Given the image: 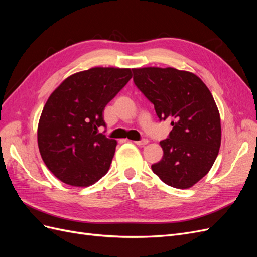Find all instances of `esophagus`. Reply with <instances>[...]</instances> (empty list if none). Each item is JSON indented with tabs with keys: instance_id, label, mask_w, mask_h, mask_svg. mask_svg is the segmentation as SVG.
I'll return each mask as SVG.
<instances>
[{
	"instance_id": "34e87169",
	"label": "esophagus",
	"mask_w": 257,
	"mask_h": 257,
	"mask_svg": "<svg viewBox=\"0 0 257 257\" xmlns=\"http://www.w3.org/2000/svg\"><path fill=\"white\" fill-rule=\"evenodd\" d=\"M133 143L138 146H145L149 143V141H148V139H142V141H137V142H133Z\"/></svg>"
}]
</instances>
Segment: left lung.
<instances>
[{
	"label": "left lung",
	"mask_w": 257,
	"mask_h": 257,
	"mask_svg": "<svg viewBox=\"0 0 257 257\" xmlns=\"http://www.w3.org/2000/svg\"><path fill=\"white\" fill-rule=\"evenodd\" d=\"M134 82L173 130L160 143L163 158L151 166L167 185L189 189L211 169L221 146V119L214 98L198 76L174 67L133 68Z\"/></svg>",
	"instance_id": "1"
}]
</instances>
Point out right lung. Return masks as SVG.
Instances as JSON below:
<instances>
[{"label": "right lung", "instance_id": "right-lung-1", "mask_svg": "<svg viewBox=\"0 0 257 257\" xmlns=\"http://www.w3.org/2000/svg\"><path fill=\"white\" fill-rule=\"evenodd\" d=\"M131 68L93 67L75 73L46 102L37 127L42 159L59 180L89 186L110 167L116 142L98 133L106 105L132 78Z\"/></svg>", "mask_w": 257, "mask_h": 257}]
</instances>
